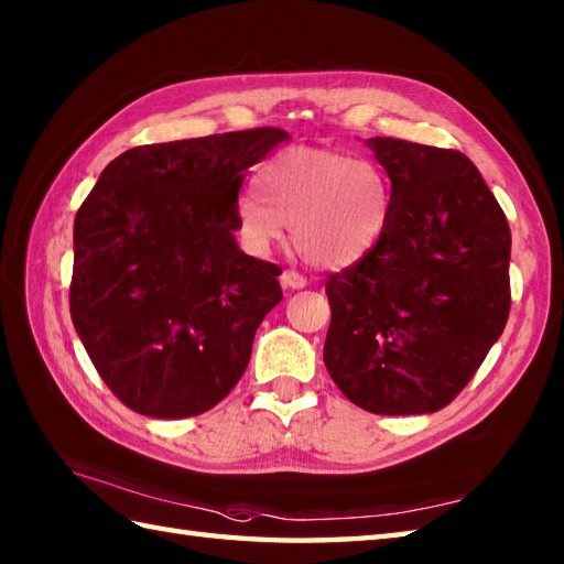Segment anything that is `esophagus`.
Returning <instances> with one entry per match:
<instances>
[{
	"mask_svg": "<svg viewBox=\"0 0 564 564\" xmlns=\"http://www.w3.org/2000/svg\"><path fill=\"white\" fill-rule=\"evenodd\" d=\"M281 285H283V289H289V291H297V289H305L307 279L303 273H297L295 269H285L281 273Z\"/></svg>",
	"mask_w": 564,
	"mask_h": 564,
	"instance_id": "obj_1",
	"label": "esophagus"
}]
</instances>
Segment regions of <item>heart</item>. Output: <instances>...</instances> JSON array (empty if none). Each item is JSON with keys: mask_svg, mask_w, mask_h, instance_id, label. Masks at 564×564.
I'll use <instances>...</instances> for the list:
<instances>
[{"mask_svg": "<svg viewBox=\"0 0 564 564\" xmlns=\"http://www.w3.org/2000/svg\"><path fill=\"white\" fill-rule=\"evenodd\" d=\"M254 188L235 203L239 239L251 254H267L291 225L297 254L329 271L368 257L392 213L386 166L332 148L289 145L273 152L257 166Z\"/></svg>", "mask_w": 564, "mask_h": 564, "instance_id": "heart-1", "label": "heart"}]
</instances>
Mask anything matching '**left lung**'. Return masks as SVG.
<instances>
[{
	"instance_id": "1",
	"label": "left lung",
	"mask_w": 564,
	"mask_h": 564,
	"mask_svg": "<svg viewBox=\"0 0 564 564\" xmlns=\"http://www.w3.org/2000/svg\"><path fill=\"white\" fill-rule=\"evenodd\" d=\"M366 145L392 182V213L368 257L327 275L325 366L366 412L431 414L505 332L511 230L463 152L394 138Z\"/></svg>"
}]
</instances>
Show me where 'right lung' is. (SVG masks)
<instances>
[{
	"mask_svg": "<svg viewBox=\"0 0 564 564\" xmlns=\"http://www.w3.org/2000/svg\"><path fill=\"white\" fill-rule=\"evenodd\" d=\"M281 128L158 142L106 166L75 218L69 315L94 368L130 410H213L281 303V269L237 247L235 203Z\"/></svg>",
	"mask_w": 564,
	"mask_h": 564,
	"instance_id": "right-lung-1",
	"label": "right lung"
}]
</instances>
